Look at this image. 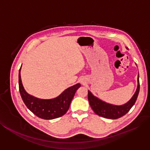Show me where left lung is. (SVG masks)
Here are the masks:
<instances>
[{"label": "left lung", "mask_w": 150, "mask_h": 150, "mask_svg": "<svg viewBox=\"0 0 150 150\" xmlns=\"http://www.w3.org/2000/svg\"><path fill=\"white\" fill-rule=\"evenodd\" d=\"M139 91V75L138 78V87L134 96L128 103L121 106H116L106 103L98 99L93 95L89 91H88V99L89 101L91 107L96 115L102 117L109 119H117L125 115L130 110L135 104L138 98Z\"/></svg>", "instance_id": "obj_1"}]
</instances>
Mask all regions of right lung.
I'll list each match as a JSON object with an SVG mask.
<instances>
[{"mask_svg":"<svg viewBox=\"0 0 150 150\" xmlns=\"http://www.w3.org/2000/svg\"><path fill=\"white\" fill-rule=\"evenodd\" d=\"M20 69L21 67L18 75L20 93L24 104L30 111L38 117L45 120L59 118L67 112L76 91L81 87L79 83L67 88L59 96L53 99H40L30 95L24 90L20 77Z\"/></svg>","mask_w":150,"mask_h":150,"instance_id":"obj_1","label":"right lung"}]
</instances>
